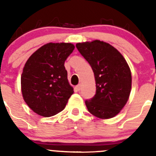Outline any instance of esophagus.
<instances>
[{"label":"esophagus","mask_w":156,"mask_h":156,"mask_svg":"<svg viewBox=\"0 0 156 156\" xmlns=\"http://www.w3.org/2000/svg\"><path fill=\"white\" fill-rule=\"evenodd\" d=\"M76 88L77 90H80L81 89V84H78L76 87Z\"/></svg>","instance_id":"obj_1"}]
</instances>
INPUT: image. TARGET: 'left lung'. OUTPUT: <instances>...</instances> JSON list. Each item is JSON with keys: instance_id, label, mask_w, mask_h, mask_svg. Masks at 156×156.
Here are the masks:
<instances>
[{"instance_id": "1", "label": "left lung", "mask_w": 156, "mask_h": 156, "mask_svg": "<svg viewBox=\"0 0 156 156\" xmlns=\"http://www.w3.org/2000/svg\"><path fill=\"white\" fill-rule=\"evenodd\" d=\"M76 47L94 74L96 94L85 101L88 111L100 119L115 116L127 102L131 90L127 62L119 51L103 41L78 43Z\"/></svg>"}]
</instances>
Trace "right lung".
Segmentation results:
<instances>
[{
	"label": "right lung",
	"mask_w": 156,
	"mask_h": 156,
	"mask_svg": "<svg viewBox=\"0 0 156 156\" xmlns=\"http://www.w3.org/2000/svg\"><path fill=\"white\" fill-rule=\"evenodd\" d=\"M70 43H48L27 60L21 76L23 97L35 113L44 117L62 111L73 94L65 61L74 50Z\"/></svg>",
	"instance_id": "obj_1"
}]
</instances>
